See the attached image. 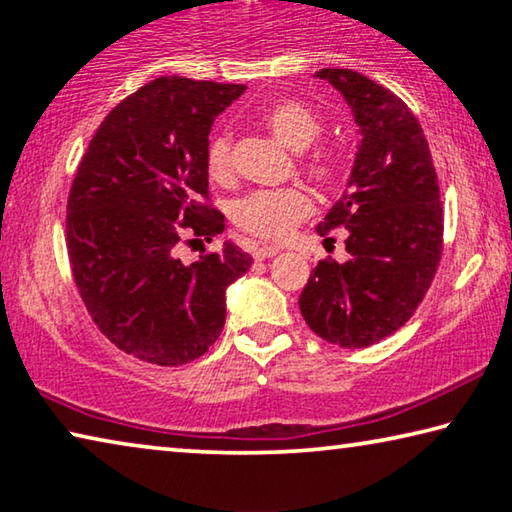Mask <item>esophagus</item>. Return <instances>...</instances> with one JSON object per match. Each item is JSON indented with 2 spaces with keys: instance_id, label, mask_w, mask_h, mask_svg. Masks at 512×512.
<instances>
[{
  "instance_id": "obj_1",
  "label": "esophagus",
  "mask_w": 512,
  "mask_h": 512,
  "mask_svg": "<svg viewBox=\"0 0 512 512\" xmlns=\"http://www.w3.org/2000/svg\"><path fill=\"white\" fill-rule=\"evenodd\" d=\"M277 253H280V248L277 246H259L253 250V257L257 259V262H264V259H271Z\"/></svg>"
}]
</instances>
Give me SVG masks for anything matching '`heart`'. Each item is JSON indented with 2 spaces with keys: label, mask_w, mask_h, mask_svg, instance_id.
I'll return each instance as SVG.
<instances>
[{
  "label": "heart",
  "mask_w": 512,
  "mask_h": 512,
  "mask_svg": "<svg viewBox=\"0 0 512 512\" xmlns=\"http://www.w3.org/2000/svg\"><path fill=\"white\" fill-rule=\"evenodd\" d=\"M262 124L277 142L287 149L302 153L318 140L320 126L318 115L300 101H275L262 112ZM207 173L214 180L230 176V133L216 131L205 149ZM307 171L318 183H332L336 176V164L316 155L307 162ZM309 214V198L298 189H275V192H253L241 198L232 207V216L239 228L262 239H282L293 223Z\"/></svg>",
  "instance_id": "obj_1"
}]
</instances>
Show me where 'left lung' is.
I'll use <instances>...</instances> for the list:
<instances>
[{
  "mask_svg": "<svg viewBox=\"0 0 512 512\" xmlns=\"http://www.w3.org/2000/svg\"><path fill=\"white\" fill-rule=\"evenodd\" d=\"M348 103L359 144L343 196L318 235L345 228L348 259L318 262L300 314L339 348H368L395 334L427 293L443 250V207L429 144L402 99L354 69L314 74Z\"/></svg>",
  "mask_w": 512,
  "mask_h": 512,
  "instance_id": "obj_1",
  "label": "left lung"
}]
</instances>
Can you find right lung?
<instances>
[{
    "instance_id": "right-lung-1",
    "label": "right lung",
    "mask_w": 512,
    "mask_h": 512,
    "mask_svg": "<svg viewBox=\"0 0 512 512\" xmlns=\"http://www.w3.org/2000/svg\"><path fill=\"white\" fill-rule=\"evenodd\" d=\"M246 85L160 76L101 121L67 201V253L81 298L119 350L158 366L201 357L225 325V291L253 257L225 241L185 264L183 230L212 239L207 196L214 119Z\"/></svg>"
}]
</instances>
